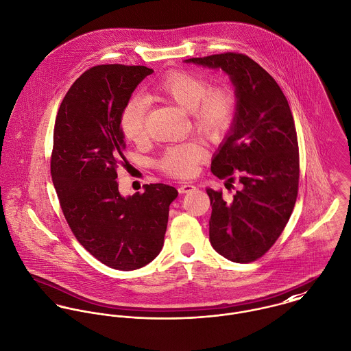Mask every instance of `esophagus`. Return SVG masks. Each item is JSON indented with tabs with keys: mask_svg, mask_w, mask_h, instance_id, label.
Segmentation results:
<instances>
[{
	"mask_svg": "<svg viewBox=\"0 0 351 351\" xmlns=\"http://www.w3.org/2000/svg\"><path fill=\"white\" fill-rule=\"evenodd\" d=\"M195 189H196V186H195L193 184H189V182H184V184H181V185L178 186V192H180L181 195L189 193V192H192V191H195Z\"/></svg>",
	"mask_w": 351,
	"mask_h": 351,
	"instance_id": "obj_1",
	"label": "esophagus"
}]
</instances>
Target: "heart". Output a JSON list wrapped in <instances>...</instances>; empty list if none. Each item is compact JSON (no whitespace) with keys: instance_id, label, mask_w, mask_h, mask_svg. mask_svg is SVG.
Returning a JSON list of instances; mask_svg holds the SVG:
<instances>
[{"instance_id":"obj_1","label":"heart","mask_w":351,"mask_h":351,"mask_svg":"<svg viewBox=\"0 0 351 351\" xmlns=\"http://www.w3.org/2000/svg\"><path fill=\"white\" fill-rule=\"evenodd\" d=\"M154 90L188 110L195 130L208 141L221 139L232 127L237 114V96L227 84L209 86V82L197 74L174 70L162 77ZM149 104L141 96L125 102L120 113L123 135L134 143H141L146 136V116ZM206 147L199 141H188L167 146L156 159V167L169 177L189 178L199 170L206 158Z\"/></svg>"}]
</instances>
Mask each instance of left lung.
<instances>
[{
	"instance_id": "left-lung-1",
	"label": "left lung",
	"mask_w": 351,
	"mask_h": 351,
	"mask_svg": "<svg viewBox=\"0 0 351 351\" xmlns=\"http://www.w3.org/2000/svg\"><path fill=\"white\" fill-rule=\"evenodd\" d=\"M186 63L221 69L235 86L237 114L210 170L242 189L231 200L206 189L212 205L209 241L224 258L249 263L284 231L298 199L300 160L295 120L274 78L245 53L191 58Z\"/></svg>"
}]
</instances>
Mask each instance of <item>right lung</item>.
<instances>
[{
  "mask_svg": "<svg viewBox=\"0 0 351 351\" xmlns=\"http://www.w3.org/2000/svg\"><path fill=\"white\" fill-rule=\"evenodd\" d=\"M154 73L146 66L100 64L86 70L62 101L53 127L51 176L77 241L104 265L135 270L160 252L169 206L166 184L123 197L117 167H127L120 113L135 88Z\"/></svg>",
  "mask_w": 351,
  "mask_h": 351,
  "instance_id": "obj_1",
  "label": "right lung"
}]
</instances>
